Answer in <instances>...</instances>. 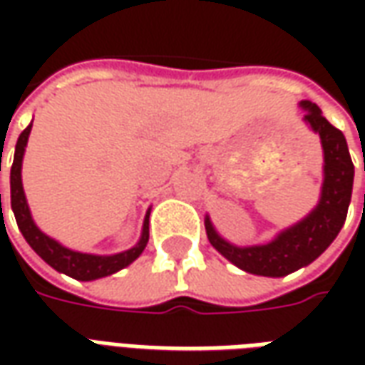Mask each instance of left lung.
<instances>
[{"mask_svg": "<svg viewBox=\"0 0 365 365\" xmlns=\"http://www.w3.org/2000/svg\"><path fill=\"white\" fill-rule=\"evenodd\" d=\"M305 109L303 120L321 136L324 152V182L319 205L303 221L282 230L277 237L260 246H235L217 235L205 219L209 242L235 266L248 274L283 277L317 260L338 237L352 199L354 164L344 135L322 117L321 109L311 101H301ZM365 170V162H364Z\"/></svg>", "mask_w": 365, "mask_h": 365, "instance_id": "1", "label": "left lung"}]
</instances>
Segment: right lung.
<instances>
[{
  "label": "right lung",
  "instance_id": "add662e5",
  "mask_svg": "<svg viewBox=\"0 0 365 365\" xmlns=\"http://www.w3.org/2000/svg\"><path fill=\"white\" fill-rule=\"evenodd\" d=\"M31 127L33 123L29 125L17 138L15 144V156H13V166H11V209L15 213V221L17 227L23 232V237L29 242V246L35 250L41 258H43L48 266L60 272V274H66L74 279L80 282H91V279H99L105 275H111L119 269L127 268L128 264L143 254L148 242V215L144 219L143 225V235L138 245L133 246L130 250L125 252L113 254V256H96V254H83L70 250L66 246H62L56 242L54 238L46 237L43 230L38 229L31 217L29 211L27 199H25V191H23V182H21V166H23V154H25V146H27L29 135H31ZM1 164V158H0ZM0 207H1V193H0Z\"/></svg>",
  "mask_w": 365,
  "mask_h": 365
}]
</instances>
